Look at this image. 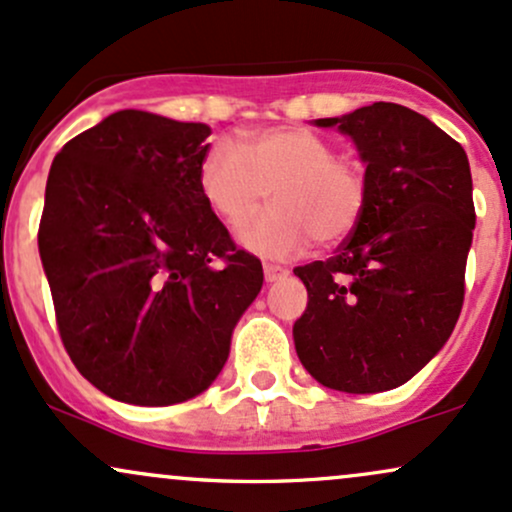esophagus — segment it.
Segmentation results:
<instances>
[{"mask_svg": "<svg viewBox=\"0 0 512 512\" xmlns=\"http://www.w3.org/2000/svg\"><path fill=\"white\" fill-rule=\"evenodd\" d=\"M263 275H266L268 283H275V280L287 278L290 271H287V268H283V266H275V263H266V266H263Z\"/></svg>", "mask_w": 512, "mask_h": 512, "instance_id": "obj_1", "label": "esophagus"}]
</instances>
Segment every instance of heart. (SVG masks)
<instances>
[{
  "label": "heart",
  "instance_id": "1",
  "mask_svg": "<svg viewBox=\"0 0 512 512\" xmlns=\"http://www.w3.org/2000/svg\"><path fill=\"white\" fill-rule=\"evenodd\" d=\"M198 186L225 222L244 220L273 188V208L237 229L246 249L268 258L302 254L314 239L338 244L353 234L367 205L363 166L338 157L314 130L292 125L258 130L246 147L232 137L212 142L200 162Z\"/></svg>",
  "mask_w": 512,
  "mask_h": 512
}]
</instances>
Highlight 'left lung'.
<instances>
[{"mask_svg": "<svg viewBox=\"0 0 512 512\" xmlns=\"http://www.w3.org/2000/svg\"><path fill=\"white\" fill-rule=\"evenodd\" d=\"M336 125L365 162L367 205L336 256L297 266L307 309L292 326L314 380L348 394L409 382L455 329L476 222L459 142L399 103H372Z\"/></svg>", "mask_w": 512, "mask_h": 512, "instance_id": "8db88e82", "label": "left lung"}]
</instances>
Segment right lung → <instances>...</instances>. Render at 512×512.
Segmentation results:
<instances>
[{
	"label": "right lung",
	"mask_w": 512,
	"mask_h": 512,
	"mask_svg": "<svg viewBox=\"0 0 512 512\" xmlns=\"http://www.w3.org/2000/svg\"><path fill=\"white\" fill-rule=\"evenodd\" d=\"M205 123L118 111L57 152L38 249L74 367L111 399H193L227 363L263 285L208 208Z\"/></svg>",
	"instance_id": "right-lung-1"
}]
</instances>
